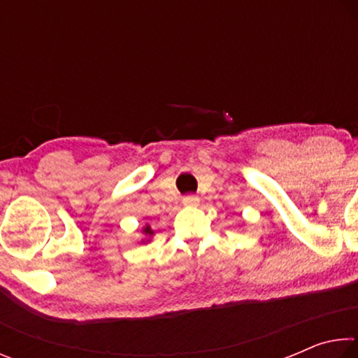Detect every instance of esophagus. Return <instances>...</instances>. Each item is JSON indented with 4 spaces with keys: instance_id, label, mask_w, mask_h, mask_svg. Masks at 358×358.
<instances>
[{
    "instance_id": "1",
    "label": "esophagus",
    "mask_w": 358,
    "mask_h": 358,
    "mask_svg": "<svg viewBox=\"0 0 358 358\" xmlns=\"http://www.w3.org/2000/svg\"><path fill=\"white\" fill-rule=\"evenodd\" d=\"M183 203H185V205H197V203H199V197H197V196H192V194H189V196H185V197H183Z\"/></svg>"
}]
</instances>
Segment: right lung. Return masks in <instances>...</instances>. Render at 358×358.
<instances>
[{
  "label": "right lung",
  "instance_id": "1",
  "mask_svg": "<svg viewBox=\"0 0 358 358\" xmlns=\"http://www.w3.org/2000/svg\"><path fill=\"white\" fill-rule=\"evenodd\" d=\"M143 234H145V237H151V235H153L155 232H153V230H151V227H150V224H147V226H145L143 227ZM142 241H145V240H142Z\"/></svg>",
  "mask_w": 358,
  "mask_h": 358
}]
</instances>
